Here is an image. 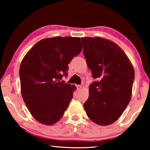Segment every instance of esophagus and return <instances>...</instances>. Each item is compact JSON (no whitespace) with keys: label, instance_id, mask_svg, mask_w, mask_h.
I'll return each mask as SVG.
<instances>
[{"label":"esophagus","instance_id":"1","mask_svg":"<svg viewBox=\"0 0 150 150\" xmlns=\"http://www.w3.org/2000/svg\"><path fill=\"white\" fill-rule=\"evenodd\" d=\"M76 87H77L78 91H80V90H81V89H82V86H81V85H76Z\"/></svg>","mask_w":150,"mask_h":150}]
</instances>
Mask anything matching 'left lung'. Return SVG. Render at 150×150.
Here are the masks:
<instances>
[{"label":"left lung","instance_id":"obj_1","mask_svg":"<svg viewBox=\"0 0 150 150\" xmlns=\"http://www.w3.org/2000/svg\"><path fill=\"white\" fill-rule=\"evenodd\" d=\"M83 54L93 79L89 98L83 104L92 122L100 126L114 123L122 115L132 96L134 69L124 50L109 40L82 38Z\"/></svg>","mask_w":150,"mask_h":150}]
</instances>
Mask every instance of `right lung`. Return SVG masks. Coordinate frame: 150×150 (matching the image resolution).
<instances>
[{
	"label": "right lung",
	"instance_id": "obj_1",
	"mask_svg": "<svg viewBox=\"0 0 150 150\" xmlns=\"http://www.w3.org/2000/svg\"><path fill=\"white\" fill-rule=\"evenodd\" d=\"M81 50L80 38L54 37L40 40L22 59L20 67L22 96L38 122L50 126L63 117L76 87L60 80L67 76V65Z\"/></svg>",
	"mask_w": 150,
	"mask_h": 150
}]
</instances>
